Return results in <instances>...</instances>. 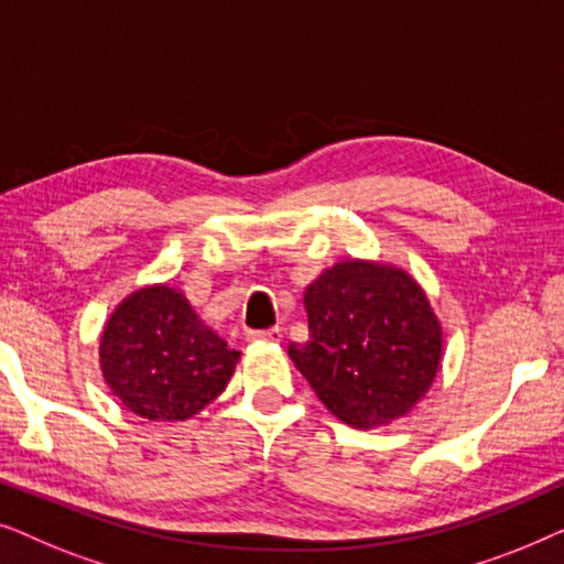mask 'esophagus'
Listing matches in <instances>:
<instances>
[{
  "label": "esophagus",
  "mask_w": 564,
  "mask_h": 564,
  "mask_svg": "<svg viewBox=\"0 0 564 564\" xmlns=\"http://www.w3.org/2000/svg\"><path fill=\"white\" fill-rule=\"evenodd\" d=\"M246 338H249V341H272L274 344V341H282V328L274 326L267 330H249Z\"/></svg>",
  "instance_id": "1"
}]
</instances>
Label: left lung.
Wrapping results in <instances>:
<instances>
[{"instance_id":"left-lung-1","label":"left lung","mask_w":564,"mask_h":564,"mask_svg":"<svg viewBox=\"0 0 564 564\" xmlns=\"http://www.w3.org/2000/svg\"><path fill=\"white\" fill-rule=\"evenodd\" d=\"M305 344L290 359L321 403L354 429L403 419L442 365V326L403 269L349 259L305 290Z\"/></svg>"}]
</instances>
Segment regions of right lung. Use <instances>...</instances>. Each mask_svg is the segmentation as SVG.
<instances>
[{"mask_svg":"<svg viewBox=\"0 0 564 564\" xmlns=\"http://www.w3.org/2000/svg\"><path fill=\"white\" fill-rule=\"evenodd\" d=\"M238 357L169 284L122 300L99 341L112 395L149 421H184L203 411L226 390Z\"/></svg>","mask_w":564,"mask_h":564,"instance_id":"right-lung-1","label":"right lung"}]
</instances>
